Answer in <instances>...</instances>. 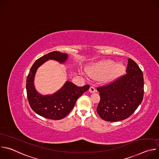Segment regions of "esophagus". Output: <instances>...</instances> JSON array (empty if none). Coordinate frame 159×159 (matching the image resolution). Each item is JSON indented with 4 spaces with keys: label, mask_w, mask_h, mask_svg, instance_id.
<instances>
[{
    "label": "esophagus",
    "mask_w": 159,
    "mask_h": 159,
    "mask_svg": "<svg viewBox=\"0 0 159 159\" xmlns=\"http://www.w3.org/2000/svg\"><path fill=\"white\" fill-rule=\"evenodd\" d=\"M89 91L90 93H95V92H96V89H95V87H93V86H90V88H89Z\"/></svg>",
    "instance_id": "esophagus-1"
}]
</instances>
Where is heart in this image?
Returning a JSON list of instances; mask_svg holds the SVG:
<instances>
[{"instance_id": "1", "label": "heart", "mask_w": 159, "mask_h": 159, "mask_svg": "<svg viewBox=\"0 0 159 159\" xmlns=\"http://www.w3.org/2000/svg\"><path fill=\"white\" fill-rule=\"evenodd\" d=\"M125 70L126 67L123 64H116L115 61L108 60L89 66L87 72L93 78L102 77L104 80L111 81L122 75Z\"/></svg>"}]
</instances>
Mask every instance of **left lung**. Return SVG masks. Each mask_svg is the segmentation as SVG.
Instances as JSON below:
<instances>
[{"label":"left lung","mask_w":159,"mask_h":159,"mask_svg":"<svg viewBox=\"0 0 159 159\" xmlns=\"http://www.w3.org/2000/svg\"><path fill=\"white\" fill-rule=\"evenodd\" d=\"M126 72L112 82L97 88L101 98L97 112L105 121L114 122L128 118L143 100V72L131 58L128 60Z\"/></svg>","instance_id":"left-lung-1"}]
</instances>
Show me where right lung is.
<instances>
[{
  "instance_id": "right-lung-1",
  "label": "right lung",
  "mask_w": 159,
  "mask_h": 159,
  "mask_svg": "<svg viewBox=\"0 0 159 159\" xmlns=\"http://www.w3.org/2000/svg\"><path fill=\"white\" fill-rule=\"evenodd\" d=\"M68 55L52 52L38 58L31 66L26 79V91L31 109L38 115L50 120H59L65 118L72 110L77 100L89 89V85L78 87L67 81L64 85L52 95L39 94L34 86V78L38 68L48 60L64 63Z\"/></svg>"
}]
</instances>
